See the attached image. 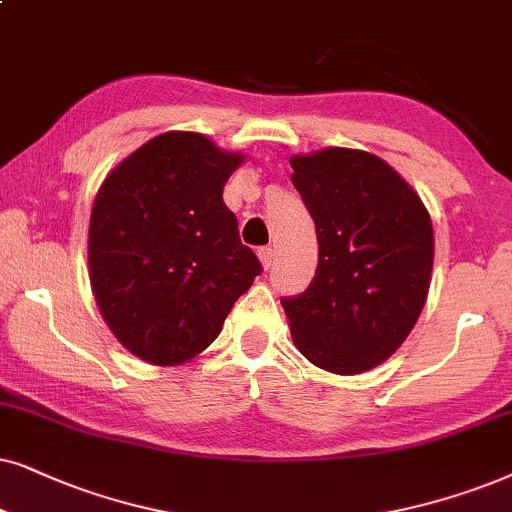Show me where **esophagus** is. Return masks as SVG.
<instances>
[{
  "label": "esophagus",
  "instance_id": "34e87169",
  "mask_svg": "<svg viewBox=\"0 0 512 512\" xmlns=\"http://www.w3.org/2000/svg\"><path fill=\"white\" fill-rule=\"evenodd\" d=\"M257 255H260V262L264 269H271V264H274V250L271 248H260L257 250Z\"/></svg>",
  "mask_w": 512,
  "mask_h": 512
}]
</instances>
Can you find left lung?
Segmentation results:
<instances>
[{"label":"left lung","mask_w":512,"mask_h":512,"mask_svg":"<svg viewBox=\"0 0 512 512\" xmlns=\"http://www.w3.org/2000/svg\"><path fill=\"white\" fill-rule=\"evenodd\" d=\"M292 185L316 222L309 288L283 299L297 351L320 370L360 374L417 325L433 271V224L419 194L363 149L292 154Z\"/></svg>","instance_id":"1"}]
</instances>
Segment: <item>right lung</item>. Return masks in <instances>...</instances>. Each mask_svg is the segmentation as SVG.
Returning <instances> with one entry per match:
<instances>
[{
    "label": "right lung",
    "mask_w": 512,
    "mask_h": 512,
    "mask_svg": "<svg viewBox=\"0 0 512 512\" xmlns=\"http://www.w3.org/2000/svg\"><path fill=\"white\" fill-rule=\"evenodd\" d=\"M243 161L203 133L168 131L102 180L88 276L100 316L135 358L173 367L199 356L262 271L222 201Z\"/></svg>",
    "instance_id": "obj_1"
}]
</instances>
